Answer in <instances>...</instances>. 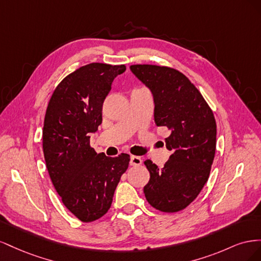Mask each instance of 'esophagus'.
Returning a JSON list of instances; mask_svg holds the SVG:
<instances>
[{
    "instance_id": "1",
    "label": "esophagus",
    "mask_w": 261,
    "mask_h": 261,
    "mask_svg": "<svg viewBox=\"0 0 261 261\" xmlns=\"http://www.w3.org/2000/svg\"><path fill=\"white\" fill-rule=\"evenodd\" d=\"M141 163H143V160H141L140 156H137V155L130 156V165H135V167H137V165H140Z\"/></svg>"
}]
</instances>
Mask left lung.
<instances>
[{
  "label": "left lung",
  "instance_id": "8db88e82",
  "mask_svg": "<svg viewBox=\"0 0 261 261\" xmlns=\"http://www.w3.org/2000/svg\"><path fill=\"white\" fill-rule=\"evenodd\" d=\"M130 70L153 94L155 124L171 130L165 143L173 153L164 167L145 161L150 173L144 187L146 199L159 211H180L197 198L209 178L217 144L215 115L199 90L177 69L136 64Z\"/></svg>",
  "mask_w": 261,
  "mask_h": 261
}]
</instances>
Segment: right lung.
<instances>
[{
  "instance_id": "1",
  "label": "right lung",
  "mask_w": 261,
  "mask_h": 261,
  "mask_svg": "<svg viewBox=\"0 0 261 261\" xmlns=\"http://www.w3.org/2000/svg\"><path fill=\"white\" fill-rule=\"evenodd\" d=\"M125 65L90 63L67 75L46 108L42 147L46 169L64 206L83 222L103 217L127 170V153H97L90 134L102 123V105Z\"/></svg>"
}]
</instances>
